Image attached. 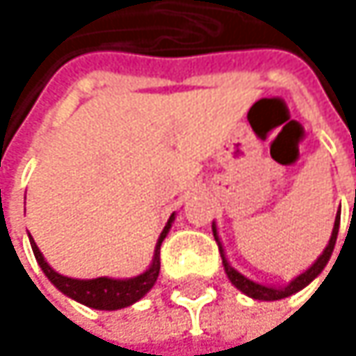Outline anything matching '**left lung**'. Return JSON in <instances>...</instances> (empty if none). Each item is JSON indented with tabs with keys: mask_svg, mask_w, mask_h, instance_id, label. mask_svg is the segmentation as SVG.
Here are the masks:
<instances>
[{
	"mask_svg": "<svg viewBox=\"0 0 356 356\" xmlns=\"http://www.w3.org/2000/svg\"><path fill=\"white\" fill-rule=\"evenodd\" d=\"M338 232H340V211L336 215V221H334V230H332V238H329L327 247L323 249V253L314 259V264L310 268H306L302 274H298L293 281H289L287 285H264V283H257V281H251V278H247L245 274H241L236 268H232V264L227 261V255H225V249L219 241V234H217V225L213 221V236L219 245V253H221V261H223V270L227 274V278H230V283L243 291L245 296L253 298V300H259V302H274V300H283V298H289L298 291H302L304 287H308L314 278L325 270L327 261L332 259V253H334V247H336V241H338Z\"/></svg>",
	"mask_w": 356,
	"mask_h": 356,
	"instance_id": "obj_1",
	"label": "left lung"
}]
</instances>
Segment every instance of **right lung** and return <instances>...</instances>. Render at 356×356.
I'll return each instance as SVG.
<instances>
[{
  "instance_id": "add662e5",
  "label": "right lung",
  "mask_w": 356,
  "mask_h": 356,
  "mask_svg": "<svg viewBox=\"0 0 356 356\" xmlns=\"http://www.w3.org/2000/svg\"><path fill=\"white\" fill-rule=\"evenodd\" d=\"M172 213L164 225V230L158 236L156 249H154V257L152 264L145 272L131 276V278H111V276H99V278H71V276H63L58 274L42 255L40 247L35 245V241L29 234V243L33 249V255L40 264V268L44 270V274L48 276V281L67 298L80 302L88 308L95 310H120L126 306H133L135 302H139L158 281V274H160V245L166 238L170 225L175 221Z\"/></svg>"
}]
</instances>
